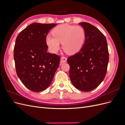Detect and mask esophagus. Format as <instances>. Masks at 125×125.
<instances>
[{"mask_svg":"<svg viewBox=\"0 0 125 125\" xmlns=\"http://www.w3.org/2000/svg\"><path fill=\"white\" fill-rule=\"evenodd\" d=\"M67 58L66 57H64V56H62L61 57V59H60V64H62V63H64L66 62L67 61Z\"/></svg>","mask_w":125,"mask_h":125,"instance_id":"34e87169","label":"esophagus"}]
</instances>
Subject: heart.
I'll use <instances>...</instances> for the list:
<instances>
[{
  "label": "heart",
  "instance_id": "b5f03b06",
  "mask_svg": "<svg viewBox=\"0 0 125 125\" xmlns=\"http://www.w3.org/2000/svg\"><path fill=\"white\" fill-rule=\"evenodd\" d=\"M52 34L46 36V43L50 51L54 53L62 48L69 54H75L83 47L85 40V32L81 26L64 24L57 26L52 31Z\"/></svg>",
  "mask_w": 125,
  "mask_h": 125
}]
</instances>
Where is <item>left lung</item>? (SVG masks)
<instances>
[{
	"instance_id": "left-lung-1",
	"label": "left lung",
	"mask_w": 125,
	"mask_h": 125,
	"mask_svg": "<svg viewBox=\"0 0 125 125\" xmlns=\"http://www.w3.org/2000/svg\"><path fill=\"white\" fill-rule=\"evenodd\" d=\"M85 30V40L81 50L69 57V77L75 88L83 92L95 89L107 72L109 53L106 37L95 26L79 23Z\"/></svg>"
}]
</instances>
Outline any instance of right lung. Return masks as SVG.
Returning a JSON list of instances; mask_svg holds the SVG:
<instances>
[{
    "instance_id": "obj_1",
    "label": "right lung",
    "mask_w": 125,
    "mask_h": 125,
    "mask_svg": "<svg viewBox=\"0 0 125 125\" xmlns=\"http://www.w3.org/2000/svg\"><path fill=\"white\" fill-rule=\"evenodd\" d=\"M55 23H33L19 34L14 47L17 75L26 88L41 92L50 85L59 66L60 57L47 52L46 36Z\"/></svg>"
}]
</instances>
